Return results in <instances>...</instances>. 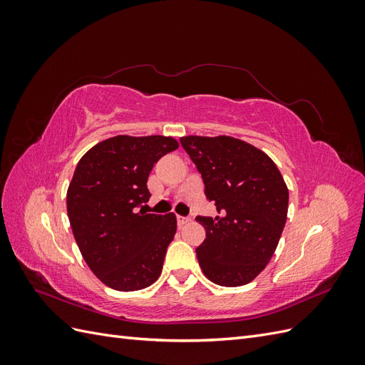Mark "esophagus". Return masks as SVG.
Instances as JSON below:
<instances>
[{
    "mask_svg": "<svg viewBox=\"0 0 365 365\" xmlns=\"http://www.w3.org/2000/svg\"><path fill=\"white\" fill-rule=\"evenodd\" d=\"M176 220H178V227L180 228H182L185 224L190 222V219L189 217H184V216H178V217H176Z\"/></svg>",
    "mask_w": 365,
    "mask_h": 365,
    "instance_id": "1",
    "label": "esophagus"
}]
</instances>
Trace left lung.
I'll return each mask as SVG.
<instances>
[{
    "instance_id": "left-lung-1",
    "label": "left lung",
    "mask_w": 365,
    "mask_h": 365,
    "mask_svg": "<svg viewBox=\"0 0 365 365\" xmlns=\"http://www.w3.org/2000/svg\"><path fill=\"white\" fill-rule=\"evenodd\" d=\"M180 141L219 213L196 217L205 228V240L196 248L200 267L216 284H247L279 245L289 202L283 176L267 153L239 138L189 135Z\"/></svg>"
}]
</instances>
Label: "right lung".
Returning a JSON list of instances; mask_svg holds the SVG:
<instances>
[{"label": "right lung", "mask_w": 365, "mask_h": 365, "mask_svg": "<svg viewBox=\"0 0 365 365\" xmlns=\"http://www.w3.org/2000/svg\"><path fill=\"white\" fill-rule=\"evenodd\" d=\"M178 146L172 137L117 135L76 165L67 192L70 225L83 260L109 288L138 291L160 277L176 216L137 208L150 197L152 168Z\"/></svg>", "instance_id": "1"}]
</instances>
